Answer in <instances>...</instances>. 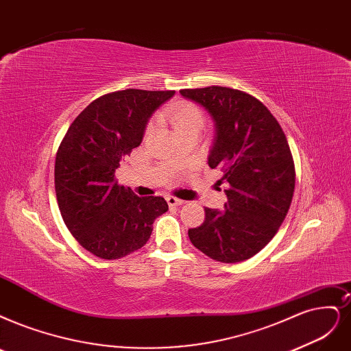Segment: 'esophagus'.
<instances>
[{
    "label": "esophagus",
    "mask_w": 351,
    "mask_h": 351,
    "mask_svg": "<svg viewBox=\"0 0 351 351\" xmlns=\"http://www.w3.org/2000/svg\"><path fill=\"white\" fill-rule=\"evenodd\" d=\"M166 201H167V204L171 205V206H178V205H182L184 204V201L182 199H179V198H176V197H167L166 198Z\"/></svg>",
    "instance_id": "obj_1"
}]
</instances>
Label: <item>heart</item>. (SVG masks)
I'll return each mask as SVG.
<instances>
[{
    "label": "heart",
    "instance_id": "b5f03b06",
    "mask_svg": "<svg viewBox=\"0 0 351 351\" xmlns=\"http://www.w3.org/2000/svg\"><path fill=\"white\" fill-rule=\"evenodd\" d=\"M166 117L173 124L176 133H184L188 130L198 128L204 125V115L198 107L189 102H176L167 110Z\"/></svg>",
    "mask_w": 351,
    "mask_h": 351
}]
</instances>
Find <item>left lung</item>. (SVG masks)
<instances>
[{"instance_id":"left-lung-1","label":"left lung","mask_w":351,"mask_h":351,"mask_svg":"<svg viewBox=\"0 0 351 351\" xmlns=\"http://www.w3.org/2000/svg\"><path fill=\"white\" fill-rule=\"evenodd\" d=\"M214 121L208 156L223 172L224 211L205 208L204 223L189 228L191 243L221 263L244 262L274 239L292 202L295 166L282 127L254 97L239 89H180Z\"/></svg>"}]
</instances>
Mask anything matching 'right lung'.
Instances as JSON below:
<instances>
[{
    "label": "right lung",
    "instance_id": "add662e5",
    "mask_svg": "<svg viewBox=\"0 0 351 351\" xmlns=\"http://www.w3.org/2000/svg\"><path fill=\"white\" fill-rule=\"evenodd\" d=\"M175 90L124 89L93 101L64 134L55 163L59 210L85 250L114 261L147 243L162 197H137L117 184L120 160L138 147L152 114Z\"/></svg>",
    "mask_w": 351,
    "mask_h": 351
}]
</instances>
